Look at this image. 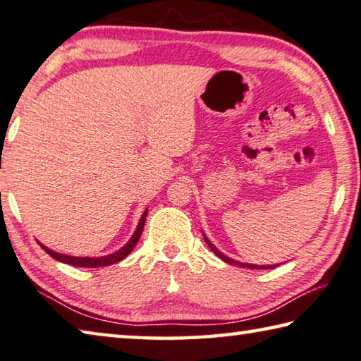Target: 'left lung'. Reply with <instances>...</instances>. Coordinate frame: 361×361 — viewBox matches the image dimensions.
I'll use <instances>...</instances> for the list:
<instances>
[{"label":"left lung","instance_id":"obj_1","mask_svg":"<svg viewBox=\"0 0 361 361\" xmlns=\"http://www.w3.org/2000/svg\"><path fill=\"white\" fill-rule=\"evenodd\" d=\"M206 243H207V245H209V247H211V250L214 252V254H216L217 257L222 258V260H224V262H226V263H235V264H239V267H244V268H254V269H271V268H274V264H273V267H258V264H247V263H239V262H235V260H231V258L225 257V255L222 254V252H219L216 247H214V245H212L209 241H207V239H206Z\"/></svg>","mask_w":361,"mask_h":361}]
</instances>
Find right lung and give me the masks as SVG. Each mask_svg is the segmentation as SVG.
Returning a JSON list of instances; mask_svg holds the SVG:
<instances>
[{"mask_svg":"<svg viewBox=\"0 0 361 361\" xmlns=\"http://www.w3.org/2000/svg\"><path fill=\"white\" fill-rule=\"evenodd\" d=\"M145 216H147V211L142 214L141 220H139V225L135 231V235L128 241V244L125 245V247L120 249L118 252L112 255H106V257H99V258H87V257H69V255H63V254H56V252L47 249L46 245L39 244L41 247L47 252V254L55 258V260H59L61 263H66V264H73V267H79V268H101V267H107V264H114L120 260H123V258L130 254V252L135 249V245L137 244L139 238H141V233L144 228V224H145Z\"/></svg>","mask_w":361,"mask_h":361,"instance_id":"add662e5","label":"right lung"}]
</instances>
